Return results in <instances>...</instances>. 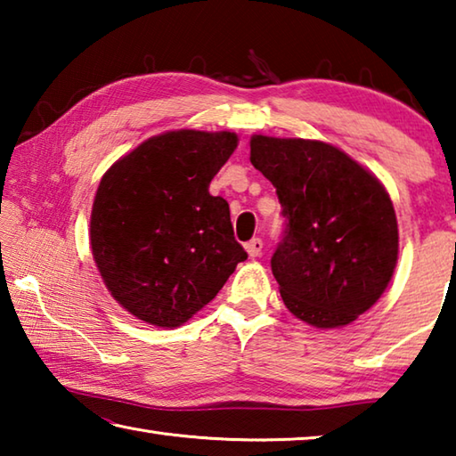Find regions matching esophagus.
<instances>
[{"instance_id":"obj_1","label":"esophagus","mask_w":456,"mask_h":456,"mask_svg":"<svg viewBox=\"0 0 456 456\" xmlns=\"http://www.w3.org/2000/svg\"><path fill=\"white\" fill-rule=\"evenodd\" d=\"M247 253H249V257H259L261 256V249H264V241H261L259 237H253L249 243L245 245Z\"/></svg>"}]
</instances>
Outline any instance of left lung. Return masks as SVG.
I'll return each instance as SVG.
<instances>
[{
  "mask_svg": "<svg viewBox=\"0 0 456 456\" xmlns=\"http://www.w3.org/2000/svg\"><path fill=\"white\" fill-rule=\"evenodd\" d=\"M288 219L272 257L281 299L314 328L348 326L395 275L398 223L388 191L338 146L307 138L251 136Z\"/></svg>",
  "mask_w": 456,
  "mask_h": 456,
  "instance_id": "left-lung-1",
  "label": "left lung"
}]
</instances>
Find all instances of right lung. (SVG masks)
<instances>
[{
	"label": "right lung",
	"instance_id": "add662e5",
	"mask_svg": "<svg viewBox=\"0 0 456 456\" xmlns=\"http://www.w3.org/2000/svg\"><path fill=\"white\" fill-rule=\"evenodd\" d=\"M237 142L229 130H167L100 179L90 213L92 257L106 289L134 318L183 326L247 259L229 203L209 192Z\"/></svg>",
	"mask_w": 456,
	"mask_h": 456
}]
</instances>
